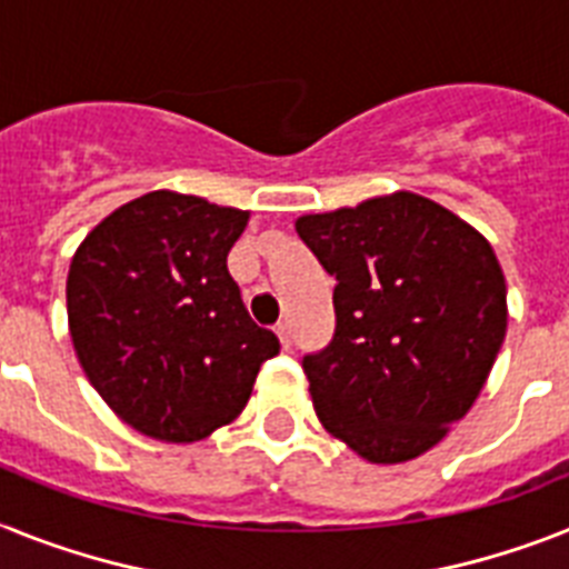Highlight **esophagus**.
I'll use <instances>...</instances> for the list:
<instances>
[{
    "label": "esophagus",
    "mask_w": 569,
    "mask_h": 569,
    "mask_svg": "<svg viewBox=\"0 0 569 569\" xmlns=\"http://www.w3.org/2000/svg\"><path fill=\"white\" fill-rule=\"evenodd\" d=\"M277 338H280V343H283V350H289L292 347V327H289V321H280L274 327Z\"/></svg>",
    "instance_id": "1"
}]
</instances>
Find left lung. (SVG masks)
Returning <instances> with one entry per match:
<instances>
[{"mask_svg":"<svg viewBox=\"0 0 569 569\" xmlns=\"http://www.w3.org/2000/svg\"><path fill=\"white\" fill-rule=\"evenodd\" d=\"M336 277V332L303 356L318 419L370 462L425 455L480 396L506 336L489 242L417 193L298 219Z\"/></svg>","mask_w":569,"mask_h":569,"instance_id":"obj_1","label":"left lung"}]
</instances>
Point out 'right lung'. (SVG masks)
<instances>
[{
	"label": "right lung",
	"instance_id": "add662e5",
	"mask_svg": "<svg viewBox=\"0 0 569 569\" xmlns=\"http://www.w3.org/2000/svg\"><path fill=\"white\" fill-rule=\"evenodd\" d=\"M246 211L156 190L109 213L71 260L66 307L92 388L132 428L193 442L246 408L280 352L228 271Z\"/></svg>",
	"mask_w": 569,
	"mask_h": 569
}]
</instances>
